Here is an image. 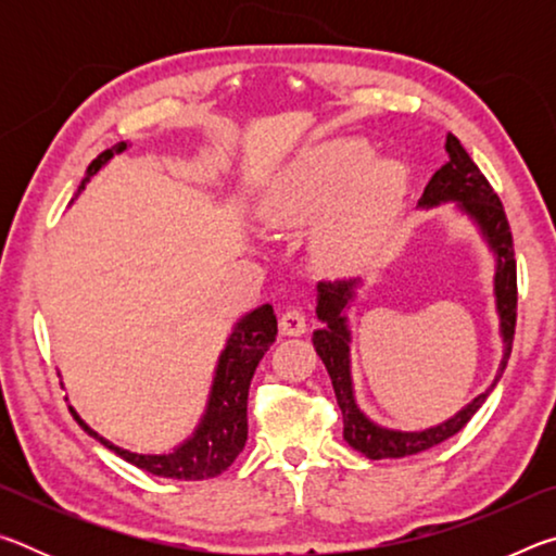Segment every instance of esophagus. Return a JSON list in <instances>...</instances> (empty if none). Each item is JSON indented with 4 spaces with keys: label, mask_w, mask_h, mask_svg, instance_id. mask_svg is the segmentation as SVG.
Masks as SVG:
<instances>
[{
    "label": "esophagus",
    "mask_w": 556,
    "mask_h": 556,
    "mask_svg": "<svg viewBox=\"0 0 556 556\" xmlns=\"http://www.w3.org/2000/svg\"><path fill=\"white\" fill-rule=\"evenodd\" d=\"M279 328L285 336H301L306 331V318L301 308H287L279 318Z\"/></svg>",
    "instance_id": "esophagus-1"
}]
</instances>
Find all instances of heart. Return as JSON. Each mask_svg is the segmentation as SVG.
I'll list each match as a JSON object with an SVG mask.
<instances>
[{
    "label": "heart",
    "mask_w": 556,
    "mask_h": 556,
    "mask_svg": "<svg viewBox=\"0 0 556 556\" xmlns=\"http://www.w3.org/2000/svg\"><path fill=\"white\" fill-rule=\"evenodd\" d=\"M400 174L372 162L357 139H338L301 154L262 199V218L296 228L321 215L318 242L336 260H365L388 242Z\"/></svg>",
    "instance_id": "heart-1"
}]
</instances>
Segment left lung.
Instances as JSON below:
<instances>
[{
	"label": "left lung",
	"instance_id": "left-lung-1",
	"mask_svg": "<svg viewBox=\"0 0 556 556\" xmlns=\"http://www.w3.org/2000/svg\"><path fill=\"white\" fill-rule=\"evenodd\" d=\"M446 154L448 162L431 176V181L425 188L419 205H439L446 201H456L458 208L464 211L478 228H481L488 248L495 255V304L497 314H501V333L505 343V353L497 368L495 382L507 365V357L513 351L515 338V321H517V265H515V250H513V232L507 215L503 211V203L488 184V178L481 174V168L473 164V159L460 147L458 139L446 135ZM361 279H338V281H318V306L316 314L321 318L324 328L314 331V348L318 357H321L328 375H331L333 392L338 400V407L343 412V439L348 446L361 451L363 456L372 460L378 458H402L412 454H421L431 446L441 444V441L451 439L464 429L470 417L481 409L488 392L466 404L456 417L439 427H431L425 431H394L372 425L365 414L357 409L353 397V382H351V331H348V321L343 308L348 301L353 299V289Z\"/></svg>",
	"mask_w": 556,
	"mask_h": 556
}]
</instances>
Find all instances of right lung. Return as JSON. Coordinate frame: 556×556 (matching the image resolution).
Segmentation results:
<instances>
[{
  "label": "right lung",
  "mask_w": 556,
  "mask_h": 556,
  "mask_svg": "<svg viewBox=\"0 0 556 556\" xmlns=\"http://www.w3.org/2000/svg\"><path fill=\"white\" fill-rule=\"evenodd\" d=\"M125 149L127 144L119 142L112 149H105L98 159H92L78 193L86 188L90 176H96L112 156L125 152ZM275 338L277 316L275 308L269 304L257 306L255 312L240 318L228 338V345H225V351L220 353L218 370H215L213 378L208 409H205L199 429L193 431L191 439L174 448L172 454H131V451L119 448L112 444V441L102 439L98 431H92L86 421L78 417V412L73 407L68 409L73 414V419L78 421L92 439H98L102 446L115 451L119 458H125L127 464L147 470V473L176 478V481H205V478H215L238 458V454L244 448V441H248L250 382L260 361L269 351V345L275 343Z\"/></svg>",
  "instance_id": "1"
}]
</instances>
